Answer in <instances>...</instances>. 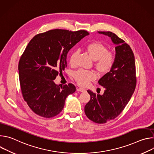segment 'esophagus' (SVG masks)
I'll use <instances>...</instances> for the list:
<instances>
[{"label":"esophagus","instance_id":"1","mask_svg":"<svg viewBox=\"0 0 154 154\" xmlns=\"http://www.w3.org/2000/svg\"><path fill=\"white\" fill-rule=\"evenodd\" d=\"M77 91H80V92H83V91H85V90L84 88H77Z\"/></svg>","mask_w":154,"mask_h":154}]
</instances>
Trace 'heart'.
Masks as SVG:
<instances>
[{
  "label": "heart",
  "instance_id": "heart-1",
  "mask_svg": "<svg viewBox=\"0 0 154 154\" xmlns=\"http://www.w3.org/2000/svg\"><path fill=\"white\" fill-rule=\"evenodd\" d=\"M85 50L96 60V68L100 72L106 73L110 71L115 62V57L112 52L108 51L107 47L102 42H90L85 46ZM78 54L77 51H74L70 55L69 63L71 66L75 65ZM74 78L80 85L85 86L97 78V74L94 71L80 69L74 72Z\"/></svg>",
  "mask_w": 154,
  "mask_h": 154
}]
</instances>
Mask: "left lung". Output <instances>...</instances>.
Here are the masks:
<instances>
[{
	"mask_svg": "<svg viewBox=\"0 0 154 154\" xmlns=\"http://www.w3.org/2000/svg\"><path fill=\"white\" fill-rule=\"evenodd\" d=\"M110 37L116 45L115 62L110 71L98 82L105 91L103 95L88 90L91 99L85 113L91 121L104 124L118 116L129 102L137 85L135 61L130 46L111 32H99Z\"/></svg>",
	"mask_w": 154,
	"mask_h": 154,
	"instance_id": "obj_1",
	"label": "left lung"
}]
</instances>
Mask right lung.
Listing matches in <instances>:
<instances>
[{
	"label": "right lung",
	"mask_w": 154,
	"mask_h": 154,
	"mask_svg": "<svg viewBox=\"0 0 154 154\" xmlns=\"http://www.w3.org/2000/svg\"><path fill=\"white\" fill-rule=\"evenodd\" d=\"M88 35L83 30L54 29L37 34L29 42L18 70L22 94L35 113L46 118L57 116L66 98L75 91L72 83L60 86L54 80L66 68L69 51Z\"/></svg>",
	"instance_id": "1"
}]
</instances>
